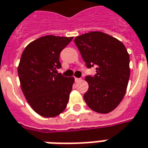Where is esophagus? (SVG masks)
I'll list each match as a JSON object with an SVG mask.
<instances>
[{
  "instance_id": "esophagus-1",
  "label": "esophagus",
  "mask_w": 148,
  "mask_h": 148,
  "mask_svg": "<svg viewBox=\"0 0 148 148\" xmlns=\"http://www.w3.org/2000/svg\"><path fill=\"white\" fill-rule=\"evenodd\" d=\"M80 80H81V78H74V81H75V82H79Z\"/></svg>"
}]
</instances>
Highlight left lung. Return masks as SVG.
<instances>
[{"label":"left lung","mask_w":148,"mask_h":148,"mask_svg":"<svg viewBox=\"0 0 148 148\" xmlns=\"http://www.w3.org/2000/svg\"><path fill=\"white\" fill-rule=\"evenodd\" d=\"M74 43L87 68L96 66V74L85 78L89 84L85 102L95 112H111L123 99L129 82L130 56L125 45L101 32L77 36Z\"/></svg>","instance_id":"1"}]
</instances>
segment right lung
<instances>
[{"instance_id":"right-lung-1","label":"right lung","mask_w":148,"mask_h":148,"mask_svg":"<svg viewBox=\"0 0 148 148\" xmlns=\"http://www.w3.org/2000/svg\"><path fill=\"white\" fill-rule=\"evenodd\" d=\"M73 37L46 36L26 47L18 68L22 91L29 104L40 116L53 117L66 108L74 82L57 73L61 52Z\"/></svg>"}]
</instances>
